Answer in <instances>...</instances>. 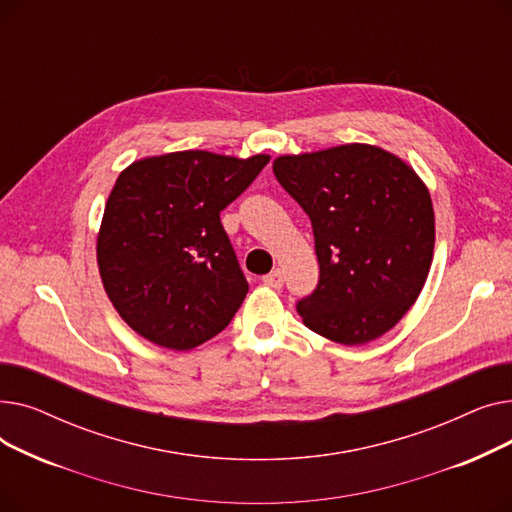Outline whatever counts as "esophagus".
<instances>
[{"label":"esophagus","mask_w":512,"mask_h":512,"mask_svg":"<svg viewBox=\"0 0 512 512\" xmlns=\"http://www.w3.org/2000/svg\"><path fill=\"white\" fill-rule=\"evenodd\" d=\"M263 284L280 290L284 286V274L280 270H274V272H270L267 276H263Z\"/></svg>","instance_id":"34e87169"}]
</instances>
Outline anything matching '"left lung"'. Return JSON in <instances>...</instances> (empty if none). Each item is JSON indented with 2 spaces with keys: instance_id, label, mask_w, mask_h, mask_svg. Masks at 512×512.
Returning a JSON list of instances; mask_svg holds the SVG:
<instances>
[{
  "instance_id": "left-lung-1",
  "label": "left lung",
  "mask_w": 512,
  "mask_h": 512,
  "mask_svg": "<svg viewBox=\"0 0 512 512\" xmlns=\"http://www.w3.org/2000/svg\"><path fill=\"white\" fill-rule=\"evenodd\" d=\"M274 174L313 226L319 282L297 303L303 324L346 346L392 330L434 259V205L423 180L407 161L363 143L280 155Z\"/></svg>"
}]
</instances>
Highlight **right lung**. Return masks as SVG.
I'll return each mask as SVG.
<instances>
[{
	"label": "right lung",
	"instance_id": "obj_1",
	"mask_svg": "<svg viewBox=\"0 0 512 512\" xmlns=\"http://www.w3.org/2000/svg\"><path fill=\"white\" fill-rule=\"evenodd\" d=\"M267 161L176 151L122 170L105 203L97 265L107 297L139 336L191 351L230 324L249 284L220 211Z\"/></svg>",
	"mask_w": 512,
	"mask_h": 512
}]
</instances>
